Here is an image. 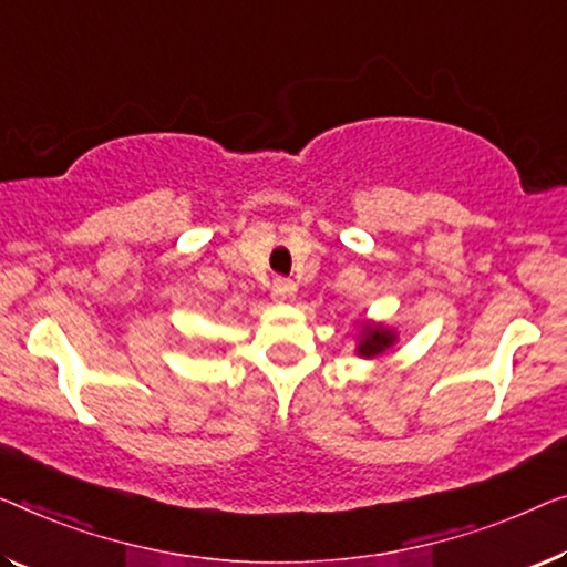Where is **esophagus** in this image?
Returning <instances> with one entry per match:
<instances>
[{"mask_svg":"<svg viewBox=\"0 0 567 567\" xmlns=\"http://www.w3.org/2000/svg\"><path fill=\"white\" fill-rule=\"evenodd\" d=\"M272 295L277 300H295V295H298V285L292 280H285V277H277L272 285Z\"/></svg>","mask_w":567,"mask_h":567,"instance_id":"esophagus-1","label":"esophagus"}]
</instances>
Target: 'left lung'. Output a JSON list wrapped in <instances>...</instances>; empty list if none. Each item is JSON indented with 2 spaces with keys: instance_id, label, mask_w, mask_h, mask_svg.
Wrapping results in <instances>:
<instances>
[{
  "instance_id": "left-lung-1",
  "label": "left lung",
  "mask_w": 567,
  "mask_h": 567,
  "mask_svg": "<svg viewBox=\"0 0 567 567\" xmlns=\"http://www.w3.org/2000/svg\"><path fill=\"white\" fill-rule=\"evenodd\" d=\"M396 331L386 323H377V320H364L359 326L357 336V353L361 359H377L382 357L386 349H392L396 343Z\"/></svg>"
}]
</instances>
